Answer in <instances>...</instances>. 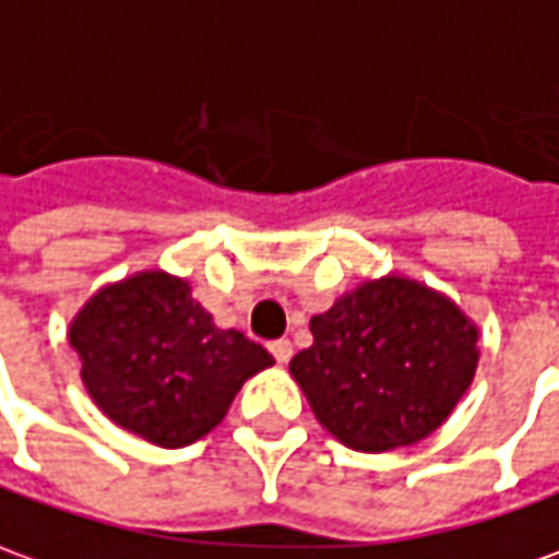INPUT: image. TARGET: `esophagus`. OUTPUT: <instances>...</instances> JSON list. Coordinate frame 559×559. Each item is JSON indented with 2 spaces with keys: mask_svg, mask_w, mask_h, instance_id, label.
Here are the masks:
<instances>
[{
  "mask_svg": "<svg viewBox=\"0 0 559 559\" xmlns=\"http://www.w3.org/2000/svg\"><path fill=\"white\" fill-rule=\"evenodd\" d=\"M269 350H272V357H275L278 362H287L293 357V345L287 342V338H278V342H272V345H269Z\"/></svg>",
  "mask_w": 559,
  "mask_h": 559,
  "instance_id": "obj_1",
  "label": "esophagus"
}]
</instances>
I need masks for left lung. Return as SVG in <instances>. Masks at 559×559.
Wrapping results in <instances>:
<instances>
[{
    "label": "left lung",
    "instance_id": "left-lung-1",
    "mask_svg": "<svg viewBox=\"0 0 559 559\" xmlns=\"http://www.w3.org/2000/svg\"><path fill=\"white\" fill-rule=\"evenodd\" d=\"M314 345L290 360L311 412L354 451L427 439L472 384L478 330L417 281L388 275L311 318Z\"/></svg>",
    "mask_w": 559,
    "mask_h": 559
}]
</instances>
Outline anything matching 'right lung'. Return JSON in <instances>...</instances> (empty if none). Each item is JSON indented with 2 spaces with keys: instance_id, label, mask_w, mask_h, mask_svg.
<instances>
[{
  "instance_id": "right-lung-1",
  "label": "right lung",
  "mask_w": 559,
  "mask_h": 559,
  "mask_svg": "<svg viewBox=\"0 0 559 559\" xmlns=\"http://www.w3.org/2000/svg\"><path fill=\"white\" fill-rule=\"evenodd\" d=\"M69 342L93 402L159 448L212 432L241 384L275 362L239 330H217L190 284L166 272H139L96 293L72 320Z\"/></svg>"
}]
</instances>
